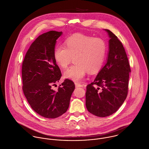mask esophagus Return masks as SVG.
I'll list each match as a JSON object with an SVG mask.
<instances>
[{"label": "esophagus", "instance_id": "1", "mask_svg": "<svg viewBox=\"0 0 149 149\" xmlns=\"http://www.w3.org/2000/svg\"><path fill=\"white\" fill-rule=\"evenodd\" d=\"M75 85H76V87H83V84H79L78 83H75Z\"/></svg>", "mask_w": 149, "mask_h": 149}]
</instances>
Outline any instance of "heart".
<instances>
[{"label": "heart", "instance_id": "obj_1", "mask_svg": "<svg viewBox=\"0 0 149 149\" xmlns=\"http://www.w3.org/2000/svg\"><path fill=\"white\" fill-rule=\"evenodd\" d=\"M64 44L65 46L54 49L53 57L56 64L63 69L73 59L75 63L65 72V78L80 81L87 71L94 74L102 68L107 53L106 43L102 38L76 33L66 38Z\"/></svg>", "mask_w": 149, "mask_h": 149}]
</instances>
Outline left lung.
Listing matches in <instances>:
<instances>
[{
  "instance_id": "obj_1",
  "label": "left lung",
  "mask_w": 149,
  "mask_h": 149,
  "mask_svg": "<svg viewBox=\"0 0 149 149\" xmlns=\"http://www.w3.org/2000/svg\"><path fill=\"white\" fill-rule=\"evenodd\" d=\"M109 53L105 66L94 81L87 85L85 104L88 111L99 117L109 116L126 100L131 72L127 54L122 42L110 30Z\"/></svg>"
}]
</instances>
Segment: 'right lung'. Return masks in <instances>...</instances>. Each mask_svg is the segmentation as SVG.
Wrapping results in <instances>:
<instances>
[{
  "label": "right lung",
  "mask_w": 149,
  "mask_h": 149,
  "mask_svg": "<svg viewBox=\"0 0 149 149\" xmlns=\"http://www.w3.org/2000/svg\"><path fill=\"white\" fill-rule=\"evenodd\" d=\"M61 34L62 31H50L38 36L22 63L24 95L32 109L46 118H56L66 112L75 88L74 83L66 79L57 91L52 89L62 76L53 57L56 40Z\"/></svg>",
  "instance_id": "1"
}]
</instances>
